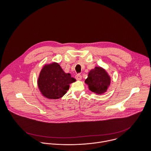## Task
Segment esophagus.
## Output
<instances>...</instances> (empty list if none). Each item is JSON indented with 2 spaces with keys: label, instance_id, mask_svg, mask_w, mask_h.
I'll list each match as a JSON object with an SVG mask.
<instances>
[{
  "label": "esophagus",
  "instance_id": "esophagus-1",
  "mask_svg": "<svg viewBox=\"0 0 151 151\" xmlns=\"http://www.w3.org/2000/svg\"><path fill=\"white\" fill-rule=\"evenodd\" d=\"M76 78L77 80L80 81V80H81V78H82V76H81L80 74H77V75H76Z\"/></svg>",
  "mask_w": 151,
  "mask_h": 151
}]
</instances>
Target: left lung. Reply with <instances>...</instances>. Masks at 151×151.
Returning a JSON list of instances; mask_svg holds the SVG:
<instances>
[{
  "label": "left lung",
  "instance_id": "1",
  "mask_svg": "<svg viewBox=\"0 0 151 151\" xmlns=\"http://www.w3.org/2000/svg\"><path fill=\"white\" fill-rule=\"evenodd\" d=\"M111 78L105 69L101 67H95L88 73L85 83L92 92L101 95L108 91L110 85Z\"/></svg>",
  "mask_w": 151,
  "mask_h": 151
}]
</instances>
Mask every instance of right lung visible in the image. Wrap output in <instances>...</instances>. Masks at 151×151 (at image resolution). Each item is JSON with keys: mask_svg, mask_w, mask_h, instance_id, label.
<instances>
[{"mask_svg": "<svg viewBox=\"0 0 151 151\" xmlns=\"http://www.w3.org/2000/svg\"><path fill=\"white\" fill-rule=\"evenodd\" d=\"M76 81L70 73H65L58 63L53 62L43 65L37 83L45 98L58 99L65 95L69 89L70 84Z\"/></svg>", "mask_w": 151, "mask_h": 151, "instance_id": "add662e5", "label": "right lung"}]
</instances>
